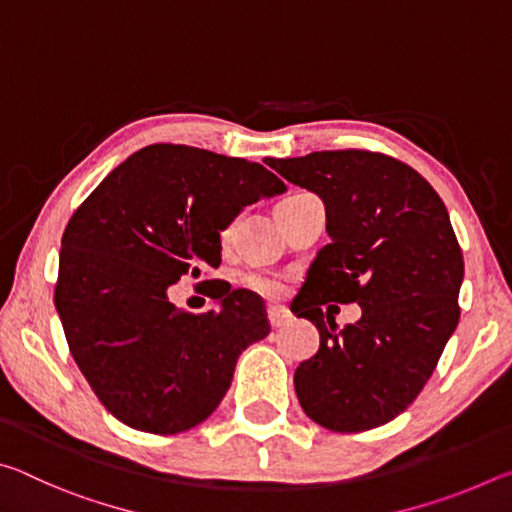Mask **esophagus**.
I'll list each match as a JSON object with an SVG mask.
<instances>
[{
  "label": "esophagus",
  "instance_id": "obj_1",
  "mask_svg": "<svg viewBox=\"0 0 512 512\" xmlns=\"http://www.w3.org/2000/svg\"><path fill=\"white\" fill-rule=\"evenodd\" d=\"M291 311L287 307H268V320H271V325L277 327H284L291 323Z\"/></svg>",
  "mask_w": 512,
  "mask_h": 512
}]
</instances>
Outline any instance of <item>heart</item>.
<instances>
[{"label":"heart","instance_id":"heart-1","mask_svg":"<svg viewBox=\"0 0 512 512\" xmlns=\"http://www.w3.org/2000/svg\"><path fill=\"white\" fill-rule=\"evenodd\" d=\"M248 284L257 291L266 293V296H277L282 291V282L277 277H268V275H250Z\"/></svg>","mask_w":512,"mask_h":512}]
</instances>
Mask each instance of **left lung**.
Here are the masks:
<instances>
[{"instance_id":"1","label":"left lung","mask_w":512,"mask_h":512,"mask_svg":"<svg viewBox=\"0 0 512 512\" xmlns=\"http://www.w3.org/2000/svg\"><path fill=\"white\" fill-rule=\"evenodd\" d=\"M268 167L320 196L327 216L329 244L291 302L320 334L293 375L300 406L332 431L381 427L420 395L461 316L463 255L447 207L418 171L381 153L318 151ZM327 301H357L362 318L336 333Z\"/></svg>"}]
</instances>
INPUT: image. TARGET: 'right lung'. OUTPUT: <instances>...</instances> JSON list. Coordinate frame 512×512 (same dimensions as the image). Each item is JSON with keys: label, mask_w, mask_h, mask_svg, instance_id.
Returning <instances> with one entry per match:
<instances>
[{"label": "right lung", "mask_w": 512, "mask_h": 512, "mask_svg": "<svg viewBox=\"0 0 512 512\" xmlns=\"http://www.w3.org/2000/svg\"><path fill=\"white\" fill-rule=\"evenodd\" d=\"M287 192L262 164L180 144L133 153L74 212L60 241L56 311L101 404L128 427L180 433L212 415L239 354L271 332L253 291L187 314L183 275L221 264V232L246 205Z\"/></svg>", "instance_id": "obj_1"}]
</instances>
